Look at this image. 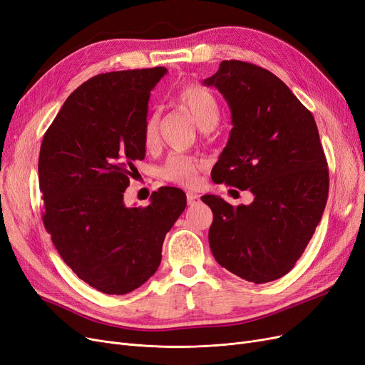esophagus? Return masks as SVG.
<instances>
[{"label": "esophagus", "instance_id": "esophagus-1", "mask_svg": "<svg viewBox=\"0 0 365 365\" xmlns=\"http://www.w3.org/2000/svg\"><path fill=\"white\" fill-rule=\"evenodd\" d=\"M186 200H187V205L192 206V205L198 203V201H200V195L190 191V192H186Z\"/></svg>", "mask_w": 365, "mask_h": 365}]
</instances>
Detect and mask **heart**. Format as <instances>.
Wrapping results in <instances>:
<instances>
[{
	"mask_svg": "<svg viewBox=\"0 0 365 365\" xmlns=\"http://www.w3.org/2000/svg\"><path fill=\"white\" fill-rule=\"evenodd\" d=\"M175 101L190 113L201 129H212L220 120V103L215 94L205 86L197 83L183 84ZM159 114L155 111L145 118L143 128V141L147 148H152L158 141ZM203 168V160L187 155H171L160 168L162 178L182 186H192L198 180V171Z\"/></svg>",
	"mask_w": 365,
	"mask_h": 365,
	"instance_id": "b5f03b06",
	"label": "heart"
}]
</instances>
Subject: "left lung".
Listing matches in <instances>:
<instances>
[{"label": "left lung", "mask_w": 365, "mask_h": 365, "mask_svg": "<svg viewBox=\"0 0 365 365\" xmlns=\"http://www.w3.org/2000/svg\"><path fill=\"white\" fill-rule=\"evenodd\" d=\"M232 111L230 138L212 180L251 191L237 207L217 195L209 245L227 271L262 284L290 272L313 237L329 191L328 162L313 114L260 66L225 60L203 81Z\"/></svg>", "instance_id": "1"}]
</instances>
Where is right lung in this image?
Listing matches in <instances>:
<instances>
[{"label":"right lung","mask_w":365,"mask_h":365,"mask_svg":"<svg viewBox=\"0 0 365 365\" xmlns=\"http://www.w3.org/2000/svg\"><path fill=\"white\" fill-rule=\"evenodd\" d=\"M165 67L90 78L66 99L38 156L42 220L64 263L88 286L125 294L150 278L162 244L186 207L179 187L162 186L145 207L123 195L145 156L150 91Z\"/></svg>","instance_id":"1"}]
</instances>
